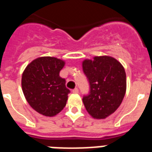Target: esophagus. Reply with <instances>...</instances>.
I'll return each instance as SVG.
<instances>
[{"instance_id": "obj_1", "label": "esophagus", "mask_w": 152, "mask_h": 152, "mask_svg": "<svg viewBox=\"0 0 152 152\" xmlns=\"http://www.w3.org/2000/svg\"><path fill=\"white\" fill-rule=\"evenodd\" d=\"M79 92V89L78 88H74L72 90V93H78Z\"/></svg>"}]
</instances>
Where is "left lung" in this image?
I'll list each match as a JSON object with an SVG mask.
<instances>
[{
    "label": "left lung",
    "mask_w": 152,
    "mask_h": 152,
    "mask_svg": "<svg viewBox=\"0 0 152 152\" xmlns=\"http://www.w3.org/2000/svg\"><path fill=\"white\" fill-rule=\"evenodd\" d=\"M89 93L83 96L87 112L96 119H105L117 109L126 92V73L122 64L111 56H96L83 62Z\"/></svg>",
    "instance_id": "1"
}]
</instances>
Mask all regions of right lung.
Wrapping results in <instances>:
<instances>
[{
	"mask_svg": "<svg viewBox=\"0 0 152 152\" xmlns=\"http://www.w3.org/2000/svg\"><path fill=\"white\" fill-rule=\"evenodd\" d=\"M64 62L44 56L36 59L26 67L21 80L22 90L31 107L46 116H53L65 107L70 90L65 80L60 76Z\"/></svg>",
	"mask_w": 152,
	"mask_h": 152,
	"instance_id": "obj_1",
	"label": "right lung"
}]
</instances>
